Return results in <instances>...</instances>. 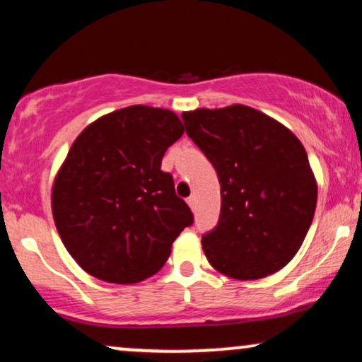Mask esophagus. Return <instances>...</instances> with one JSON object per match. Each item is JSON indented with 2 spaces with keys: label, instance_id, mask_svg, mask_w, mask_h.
Masks as SVG:
<instances>
[{
  "label": "esophagus",
  "instance_id": "esophagus-1",
  "mask_svg": "<svg viewBox=\"0 0 362 362\" xmlns=\"http://www.w3.org/2000/svg\"><path fill=\"white\" fill-rule=\"evenodd\" d=\"M187 204L190 206V209H194V207H195V195H190V197H187Z\"/></svg>",
  "mask_w": 362,
  "mask_h": 362
}]
</instances>
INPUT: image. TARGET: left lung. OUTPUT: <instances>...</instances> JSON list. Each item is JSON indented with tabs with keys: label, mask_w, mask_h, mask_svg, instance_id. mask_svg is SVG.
I'll list each match as a JSON object with an SVG mask.
<instances>
[{
	"label": "left lung",
	"mask_w": 362,
	"mask_h": 362,
	"mask_svg": "<svg viewBox=\"0 0 362 362\" xmlns=\"http://www.w3.org/2000/svg\"><path fill=\"white\" fill-rule=\"evenodd\" d=\"M182 119L221 184L218 226L202 236L206 259L238 281L281 271L301 248L317 207V178L301 141L242 103Z\"/></svg>",
	"instance_id": "1"
}]
</instances>
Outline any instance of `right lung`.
<instances>
[{
	"label": "right lung",
	"instance_id": "right-lung-1",
	"mask_svg": "<svg viewBox=\"0 0 362 362\" xmlns=\"http://www.w3.org/2000/svg\"><path fill=\"white\" fill-rule=\"evenodd\" d=\"M184 134L175 112L131 105L80 132L52 184L57 233L85 272L136 284L165 265L194 216L161 170L168 146Z\"/></svg>",
	"mask_w": 362,
	"mask_h": 362
}]
</instances>
